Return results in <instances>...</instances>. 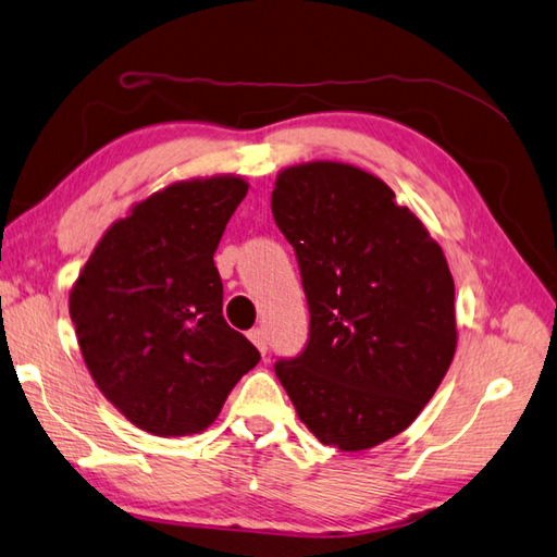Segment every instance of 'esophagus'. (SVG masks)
Instances as JSON below:
<instances>
[{
	"mask_svg": "<svg viewBox=\"0 0 557 557\" xmlns=\"http://www.w3.org/2000/svg\"><path fill=\"white\" fill-rule=\"evenodd\" d=\"M248 339H251L253 345L258 347V351L263 354V357H265V351H268V337H265V330H263V327H253L251 333H248Z\"/></svg>",
	"mask_w": 557,
	"mask_h": 557,
	"instance_id": "obj_1",
	"label": "esophagus"
}]
</instances>
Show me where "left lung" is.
<instances>
[{
    "instance_id": "1",
    "label": "left lung",
    "mask_w": 557,
    "mask_h": 557,
    "mask_svg": "<svg viewBox=\"0 0 557 557\" xmlns=\"http://www.w3.org/2000/svg\"><path fill=\"white\" fill-rule=\"evenodd\" d=\"M272 218L299 260L309 345L275 363L318 441L359 453L411 425L457 349L443 248L383 180L345 162L282 170Z\"/></svg>"
}]
</instances>
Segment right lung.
Here are the masks:
<instances>
[{"instance_id": "1", "label": "right lung", "mask_w": 557, "mask_h": 557, "mask_svg": "<svg viewBox=\"0 0 557 557\" xmlns=\"http://www.w3.org/2000/svg\"><path fill=\"white\" fill-rule=\"evenodd\" d=\"M242 176L174 182L102 234L69 294L78 347L100 393L140 431H206L258 349L222 315V232Z\"/></svg>"}]
</instances>
